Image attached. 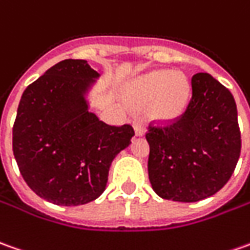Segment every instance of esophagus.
<instances>
[{"instance_id": "obj_1", "label": "esophagus", "mask_w": 250, "mask_h": 250, "mask_svg": "<svg viewBox=\"0 0 250 250\" xmlns=\"http://www.w3.org/2000/svg\"><path fill=\"white\" fill-rule=\"evenodd\" d=\"M133 128H135V133H136V136H143L146 133V126L143 125V122H139L136 121L133 124Z\"/></svg>"}]
</instances>
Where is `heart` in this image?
Returning a JSON list of instances; mask_svg holds the SVG:
<instances>
[{"label":"heart","instance_id":"1","mask_svg":"<svg viewBox=\"0 0 250 250\" xmlns=\"http://www.w3.org/2000/svg\"><path fill=\"white\" fill-rule=\"evenodd\" d=\"M191 96L187 77L170 70H157L142 75L133 82L129 99L136 108L150 105L154 118L160 121H175L186 111Z\"/></svg>","mask_w":250,"mask_h":250}]
</instances>
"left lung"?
Masks as SVG:
<instances>
[{
	"instance_id": "1",
	"label": "left lung",
	"mask_w": 250,
	"mask_h": 250,
	"mask_svg": "<svg viewBox=\"0 0 250 250\" xmlns=\"http://www.w3.org/2000/svg\"><path fill=\"white\" fill-rule=\"evenodd\" d=\"M186 111L165 126H148V179L164 199L197 202L230 180L241 154L237 104L212 75L191 78Z\"/></svg>"
}]
</instances>
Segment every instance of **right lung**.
I'll return each mask as SVG.
<instances>
[{"mask_svg":"<svg viewBox=\"0 0 250 250\" xmlns=\"http://www.w3.org/2000/svg\"><path fill=\"white\" fill-rule=\"evenodd\" d=\"M96 78L86 60L66 59L20 99L13 155L28 187L52 204L77 207L100 197L111 162L135 135L128 124L111 126L90 113L85 95Z\"/></svg>","mask_w":250,"mask_h":250,"instance_id":"right-lung-1","label":"right lung"}]
</instances>
